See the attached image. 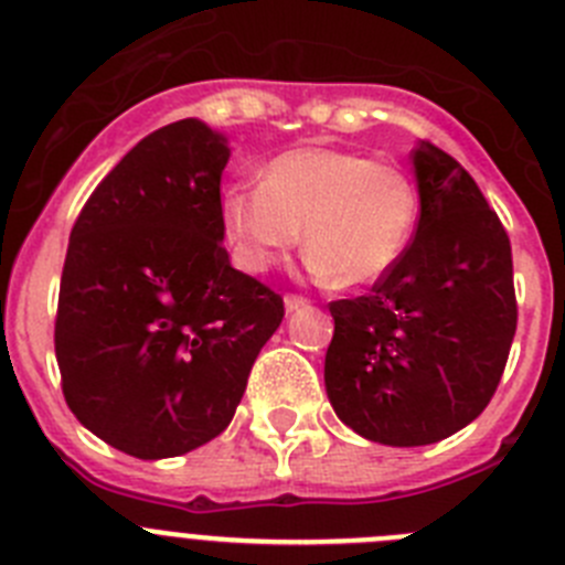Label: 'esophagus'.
<instances>
[{
    "mask_svg": "<svg viewBox=\"0 0 565 565\" xmlns=\"http://www.w3.org/2000/svg\"><path fill=\"white\" fill-rule=\"evenodd\" d=\"M308 308V299L299 297V294H286V310L288 313H294V310H302Z\"/></svg>",
    "mask_w": 565,
    "mask_h": 565,
    "instance_id": "1",
    "label": "esophagus"
}]
</instances>
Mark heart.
I'll list each match as a JSON object with an SVG mask.
<instances>
[{"label":"heart","mask_w":565,"mask_h":565,"mask_svg":"<svg viewBox=\"0 0 565 565\" xmlns=\"http://www.w3.org/2000/svg\"><path fill=\"white\" fill-rule=\"evenodd\" d=\"M221 224L246 271H268L299 246L305 226L308 268L341 286H366L406 255L420 195L392 162L339 148H294L263 168V181L221 190Z\"/></svg>","instance_id":"heart-1"}]
</instances>
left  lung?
I'll return each mask as SVG.
<instances>
[{
	"label": "left lung",
	"instance_id": "8db88e82",
	"mask_svg": "<svg viewBox=\"0 0 565 565\" xmlns=\"http://www.w3.org/2000/svg\"><path fill=\"white\" fill-rule=\"evenodd\" d=\"M412 162L417 232L370 294L330 302L324 355L339 420L395 448L439 443L484 412L519 322L510 237L482 190L426 139Z\"/></svg>",
	"mask_w": 565,
	"mask_h": 565
}]
</instances>
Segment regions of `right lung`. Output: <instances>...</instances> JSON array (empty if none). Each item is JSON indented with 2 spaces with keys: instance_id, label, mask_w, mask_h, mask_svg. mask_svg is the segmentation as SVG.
I'll list each match as a JSON object with an SVG mask.
<instances>
[{
  "instance_id": "1",
  "label": "right lung",
  "mask_w": 565,
  "mask_h": 565,
  "mask_svg": "<svg viewBox=\"0 0 565 565\" xmlns=\"http://www.w3.org/2000/svg\"><path fill=\"white\" fill-rule=\"evenodd\" d=\"M226 137L179 120L137 142L83 204L61 274L55 359L81 426L137 459L218 437L286 308L232 268Z\"/></svg>"
}]
</instances>
